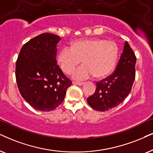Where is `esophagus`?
Returning a JSON list of instances; mask_svg holds the SVG:
<instances>
[{"mask_svg": "<svg viewBox=\"0 0 153 153\" xmlns=\"http://www.w3.org/2000/svg\"><path fill=\"white\" fill-rule=\"evenodd\" d=\"M73 83L74 85H79V86L82 85L84 84V82H73Z\"/></svg>", "mask_w": 153, "mask_h": 153, "instance_id": "34e87169", "label": "esophagus"}]
</instances>
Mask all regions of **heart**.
Here are the masks:
<instances>
[{"instance_id":"b5f03b06","label":"heart","mask_w":153,"mask_h":153,"mask_svg":"<svg viewBox=\"0 0 153 153\" xmlns=\"http://www.w3.org/2000/svg\"><path fill=\"white\" fill-rule=\"evenodd\" d=\"M118 55L119 49L114 42L103 39H80L73 44L72 48H63L58 61L63 72L68 74L82 60L84 64L72 74L76 80H85L93 75L103 78L114 70Z\"/></svg>"}]
</instances>
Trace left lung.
I'll return each mask as SVG.
<instances>
[{
    "mask_svg": "<svg viewBox=\"0 0 153 153\" xmlns=\"http://www.w3.org/2000/svg\"><path fill=\"white\" fill-rule=\"evenodd\" d=\"M136 57L127 42L113 74L97 82L95 92L87 100L97 111H105L119 105L130 93L136 76Z\"/></svg>",
    "mask_w": 153,
    "mask_h": 153,
    "instance_id": "obj_1",
    "label": "left lung"
}]
</instances>
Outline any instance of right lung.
Listing matches in <instances>:
<instances>
[{
	"label": "right lung",
	"mask_w": 153,
	"mask_h": 153,
	"mask_svg": "<svg viewBox=\"0 0 153 153\" xmlns=\"http://www.w3.org/2000/svg\"><path fill=\"white\" fill-rule=\"evenodd\" d=\"M61 37L42 33L24 44L15 67L21 95L34 109L53 111L62 103L72 82L57 65V44Z\"/></svg>",
	"instance_id": "add662e5"
}]
</instances>
